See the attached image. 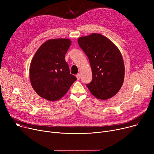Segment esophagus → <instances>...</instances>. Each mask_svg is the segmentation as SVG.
<instances>
[{
    "label": "esophagus",
    "instance_id": "esophagus-1",
    "mask_svg": "<svg viewBox=\"0 0 154 154\" xmlns=\"http://www.w3.org/2000/svg\"><path fill=\"white\" fill-rule=\"evenodd\" d=\"M76 77H77V80H80V74H77V75H76Z\"/></svg>",
    "mask_w": 154,
    "mask_h": 154
}]
</instances>
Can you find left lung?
Wrapping results in <instances>:
<instances>
[{"label":"left lung","instance_id":"1","mask_svg":"<svg viewBox=\"0 0 154 154\" xmlns=\"http://www.w3.org/2000/svg\"><path fill=\"white\" fill-rule=\"evenodd\" d=\"M78 44L88 57L92 69V80L86 84L88 90L99 99L112 97L124 80V63L119 48L99 34L80 37Z\"/></svg>","mask_w":154,"mask_h":154}]
</instances>
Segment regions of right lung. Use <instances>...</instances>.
Listing matches in <instances>:
<instances>
[{"instance_id":"right-lung-1","label":"right lung","mask_w":154,"mask_h":154,"mask_svg":"<svg viewBox=\"0 0 154 154\" xmlns=\"http://www.w3.org/2000/svg\"><path fill=\"white\" fill-rule=\"evenodd\" d=\"M70 44L68 38L48 40L35 54L30 66V80L41 97L49 101L58 100L77 80L70 74L65 60Z\"/></svg>"}]
</instances>
